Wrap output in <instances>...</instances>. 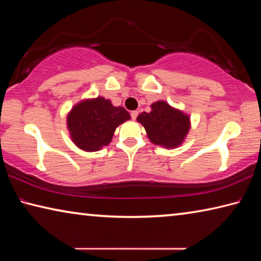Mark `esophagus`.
<instances>
[{
	"instance_id": "esophagus-1",
	"label": "esophagus",
	"mask_w": 261,
	"mask_h": 261,
	"mask_svg": "<svg viewBox=\"0 0 261 261\" xmlns=\"http://www.w3.org/2000/svg\"><path fill=\"white\" fill-rule=\"evenodd\" d=\"M137 116H138V112H137V110H134V112H131V118H132V120H136Z\"/></svg>"
}]
</instances>
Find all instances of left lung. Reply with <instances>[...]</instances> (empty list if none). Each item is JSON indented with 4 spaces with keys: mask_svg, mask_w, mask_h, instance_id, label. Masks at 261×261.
Wrapping results in <instances>:
<instances>
[{
    "mask_svg": "<svg viewBox=\"0 0 261 261\" xmlns=\"http://www.w3.org/2000/svg\"><path fill=\"white\" fill-rule=\"evenodd\" d=\"M151 112H143L137 117L153 144L166 148L178 147L190 130V117L165 101L152 103Z\"/></svg>",
    "mask_w": 261,
    "mask_h": 261,
    "instance_id": "8db88e82",
    "label": "left lung"
}]
</instances>
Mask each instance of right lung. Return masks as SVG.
Listing matches in <instances>:
<instances>
[{
  "label": "right lung",
  "instance_id": "right-lung-1",
  "mask_svg": "<svg viewBox=\"0 0 261 261\" xmlns=\"http://www.w3.org/2000/svg\"><path fill=\"white\" fill-rule=\"evenodd\" d=\"M130 118L124 108L115 107L110 100L98 96L74 106L68 114L67 125L77 147L95 152L109 145L116 127Z\"/></svg>",
  "mask_w": 261,
  "mask_h": 261
}]
</instances>
